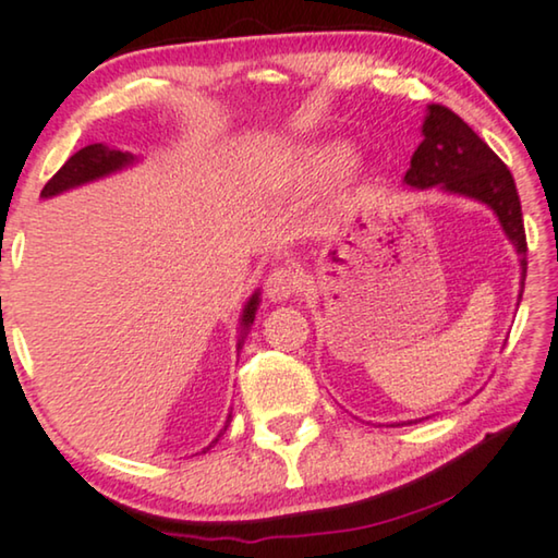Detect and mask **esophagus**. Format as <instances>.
Returning <instances> with one entry per match:
<instances>
[{
    "mask_svg": "<svg viewBox=\"0 0 558 558\" xmlns=\"http://www.w3.org/2000/svg\"><path fill=\"white\" fill-rule=\"evenodd\" d=\"M298 288H301V276H298L295 268H276L268 276V282H265V293L276 303L288 301Z\"/></svg>",
    "mask_w": 558,
    "mask_h": 558,
    "instance_id": "obj_1",
    "label": "esophagus"
}]
</instances>
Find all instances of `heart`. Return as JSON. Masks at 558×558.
I'll return each instance as SVG.
<instances>
[{"label": "heart", "mask_w": 558, "mask_h": 558, "mask_svg": "<svg viewBox=\"0 0 558 558\" xmlns=\"http://www.w3.org/2000/svg\"><path fill=\"white\" fill-rule=\"evenodd\" d=\"M355 149L348 140H330V143L315 145L305 157V170L313 174V178L328 180L336 178V174L343 172L348 165L353 162Z\"/></svg>", "instance_id": "b5f03b06"}]
</instances>
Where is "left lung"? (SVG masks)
I'll use <instances>...</instances> for the list:
<instances>
[{"mask_svg": "<svg viewBox=\"0 0 558 558\" xmlns=\"http://www.w3.org/2000/svg\"><path fill=\"white\" fill-rule=\"evenodd\" d=\"M423 143L411 157L403 182L413 190L440 187L492 207L498 222L521 255V293L526 280V230L521 199L511 170L492 147L444 105H428L423 120ZM519 293V301H521Z\"/></svg>", "mask_w": 558, "mask_h": 558, "instance_id": "1", "label": "left lung"}]
</instances>
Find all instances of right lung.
<instances>
[{
    "instance_id": "add662e5",
    "label": "right lung",
    "mask_w": 558,
    "mask_h": 558,
    "mask_svg": "<svg viewBox=\"0 0 558 558\" xmlns=\"http://www.w3.org/2000/svg\"><path fill=\"white\" fill-rule=\"evenodd\" d=\"M137 157L130 155V153H122V149H112L102 143H93L87 147H82L80 153H74L70 160H66L52 180L47 182L45 187H41V197H52V195H60L64 190H72V187H80L85 185V182H93L105 178V174H112L122 168H128V165L135 162ZM257 305H260V293H253L251 301L245 303L243 307V318H240V340H238V348H243V338H245V330L253 326L255 320V313H257ZM228 423H230V415H228ZM228 430V426L222 428ZM222 430L218 434V438L222 436ZM218 438L213 440V444H218ZM210 444V446H213ZM207 446V448H210ZM203 448V453L207 451Z\"/></svg>"
}]
</instances>
